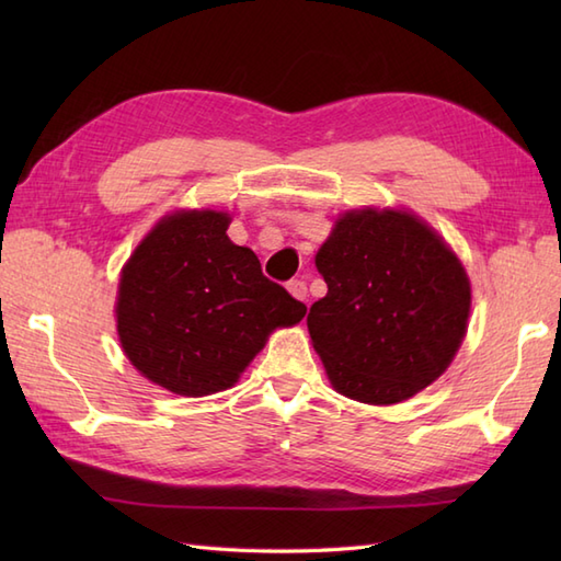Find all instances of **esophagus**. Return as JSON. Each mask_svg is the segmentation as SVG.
<instances>
[{"mask_svg":"<svg viewBox=\"0 0 561 561\" xmlns=\"http://www.w3.org/2000/svg\"><path fill=\"white\" fill-rule=\"evenodd\" d=\"M287 289H289V294L294 296V299L306 301V296H308V287H306V282H304V279H291V282L287 284Z\"/></svg>","mask_w":561,"mask_h":561,"instance_id":"esophagus-1","label":"esophagus"}]
</instances>
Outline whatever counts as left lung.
<instances>
[{"instance_id":"obj_1","label":"left lung","mask_w":561,"mask_h":561,"mask_svg":"<svg viewBox=\"0 0 561 561\" xmlns=\"http://www.w3.org/2000/svg\"><path fill=\"white\" fill-rule=\"evenodd\" d=\"M316 267L328 294L306 323L337 392L396 404L446 371L468 330L470 279L432 226L400 209L347 211Z\"/></svg>"}]
</instances>
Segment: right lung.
I'll return each instance as SVG.
<instances>
[{
    "label": "right lung",
    "mask_w": 561,
    "mask_h": 561,
    "mask_svg": "<svg viewBox=\"0 0 561 561\" xmlns=\"http://www.w3.org/2000/svg\"><path fill=\"white\" fill-rule=\"evenodd\" d=\"M231 217L181 209L163 217L127 260L117 289V335L137 371L175 396L231 388L272 330L306 306L267 279L250 248L226 236Z\"/></svg>",
    "instance_id": "1"
}]
</instances>
